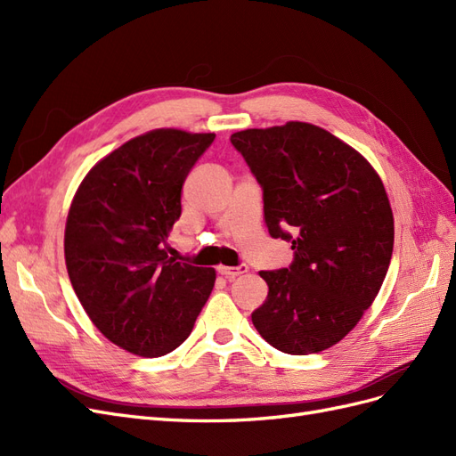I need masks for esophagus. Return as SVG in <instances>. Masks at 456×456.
I'll list each match as a JSON object with an SVG mask.
<instances>
[{
	"label": "esophagus",
	"mask_w": 456,
	"mask_h": 456,
	"mask_svg": "<svg viewBox=\"0 0 456 456\" xmlns=\"http://www.w3.org/2000/svg\"><path fill=\"white\" fill-rule=\"evenodd\" d=\"M245 272H247L245 265H241V266H218V273H223L224 278H228V280L238 278V275H241Z\"/></svg>",
	"instance_id": "esophagus-1"
}]
</instances>
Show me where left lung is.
Returning a JSON list of instances; mask_svg holds the SVG:
<instances>
[{
    "label": "left lung",
    "instance_id": "obj_1",
    "mask_svg": "<svg viewBox=\"0 0 456 456\" xmlns=\"http://www.w3.org/2000/svg\"><path fill=\"white\" fill-rule=\"evenodd\" d=\"M265 191L272 238L293 265L258 272L265 305L251 314L268 344L291 355L335 346L377 298L394 251V215L379 173L350 144L305 121L230 136Z\"/></svg>",
    "mask_w": 456,
    "mask_h": 456
}]
</instances>
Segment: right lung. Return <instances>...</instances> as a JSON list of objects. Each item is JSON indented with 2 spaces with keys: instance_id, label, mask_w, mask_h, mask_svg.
Instances as JSON below:
<instances>
[{
  "instance_id": "obj_1",
  "label": "right lung",
  "mask_w": 456,
  "mask_h": 456,
  "mask_svg": "<svg viewBox=\"0 0 456 456\" xmlns=\"http://www.w3.org/2000/svg\"><path fill=\"white\" fill-rule=\"evenodd\" d=\"M215 133L154 129L96 161L72 200L64 258L93 325L142 357L190 337L216 272L176 262L167 238L181 216L190 169Z\"/></svg>"
}]
</instances>
